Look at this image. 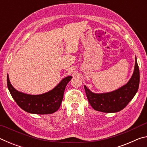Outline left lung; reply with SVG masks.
Wrapping results in <instances>:
<instances>
[{
  "mask_svg": "<svg viewBox=\"0 0 147 147\" xmlns=\"http://www.w3.org/2000/svg\"><path fill=\"white\" fill-rule=\"evenodd\" d=\"M139 85V69L136 58L135 69L128 82L122 88L110 93L95 94L84 86L87 98L94 109L105 113H115L122 110L135 96Z\"/></svg>",
  "mask_w": 147,
  "mask_h": 147,
  "instance_id": "obj_1",
  "label": "left lung"
}]
</instances>
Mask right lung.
<instances>
[{
  "instance_id": "1",
  "label": "right lung",
  "mask_w": 147,
  "mask_h": 147,
  "mask_svg": "<svg viewBox=\"0 0 147 147\" xmlns=\"http://www.w3.org/2000/svg\"><path fill=\"white\" fill-rule=\"evenodd\" d=\"M71 78V76L66 77L53 90L39 95L27 94L17 91L10 84L8 75H7V86L11 96L20 108L26 112L43 115L53 113L59 109L63 100L65 89Z\"/></svg>"
}]
</instances>
